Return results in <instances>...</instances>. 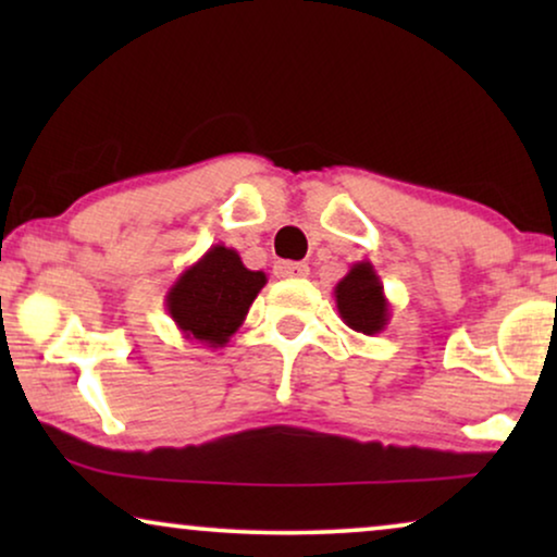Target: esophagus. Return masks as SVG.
I'll return each instance as SVG.
<instances>
[{
    "label": "esophagus",
    "mask_w": 557,
    "mask_h": 557,
    "mask_svg": "<svg viewBox=\"0 0 557 557\" xmlns=\"http://www.w3.org/2000/svg\"><path fill=\"white\" fill-rule=\"evenodd\" d=\"M273 273H276L278 278H304L309 276V265L296 261H278L273 265Z\"/></svg>",
    "instance_id": "34e87169"
}]
</instances>
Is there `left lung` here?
I'll use <instances>...</instances> for the list:
<instances>
[{"mask_svg": "<svg viewBox=\"0 0 557 557\" xmlns=\"http://www.w3.org/2000/svg\"><path fill=\"white\" fill-rule=\"evenodd\" d=\"M337 311L349 330L360 334H380L391 322V301H387L383 281L370 261H357L334 286Z\"/></svg>", "mask_w": 557, "mask_h": 557, "instance_id": "obj_1", "label": "left lung"}]
</instances>
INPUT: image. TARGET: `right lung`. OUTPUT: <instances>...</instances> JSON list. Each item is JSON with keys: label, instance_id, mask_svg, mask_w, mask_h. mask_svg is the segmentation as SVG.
I'll return each instance as SVG.
<instances>
[{"label": "right lung", "instance_id": "obj_1", "mask_svg": "<svg viewBox=\"0 0 557 557\" xmlns=\"http://www.w3.org/2000/svg\"><path fill=\"white\" fill-rule=\"evenodd\" d=\"M265 281L263 271L243 265L238 250L218 243L180 273L164 296V307L182 337L218 349L240 330Z\"/></svg>", "mask_w": 557, "mask_h": 557}]
</instances>
